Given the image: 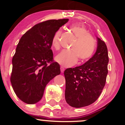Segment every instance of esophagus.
<instances>
[{
    "instance_id": "1",
    "label": "esophagus",
    "mask_w": 125,
    "mask_h": 125,
    "mask_svg": "<svg viewBox=\"0 0 125 125\" xmlns=\"http://www.w3.org/2000/svg\"><path fill=\"white\" fill-rule=\"evenodd\" d=\"M61 71L62 73H63V72L64 71V68L63 66L61 67Z\"/></svg>"
}]
</instances>
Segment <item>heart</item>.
<instances>
[{
  "mask_svg": "<svg viewBox=\"0 0 125 125\" xmlns=\"http://www.w3.org/2000/svg\"><path fill=\"white\" fill-rule=\"evenodd\" d=\"M70 30L73 33L76 40L70 48V51H63L56 56L58 63L64 67H71L76 63L79 59L81 62L86 61L94 55L96 44L92 35L89 34L86 29L79 25H72ZM62 34L61 30L55 32L52 39V46L56 50L61 48L60 37Z\"/></svg>",
  "mask_w": 125,
  "mask_h": 125,
  "instance_id": "b5f03b06",
  "label": "heart"
}]
</instances>
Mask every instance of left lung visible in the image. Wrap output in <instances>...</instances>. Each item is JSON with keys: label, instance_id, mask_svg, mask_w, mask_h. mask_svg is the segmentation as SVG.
Here are the masks:
<instances>
[{"label": "left lung", "instance_id": "left-lung-1", "mask_svg": "<svg viewBox=\"0 0 125 125\" xmlns=\"http://www.w3.org/2000/svg\"><path fill=\"white\" fill-rule=\"evenodd\" d=\"M108 62L106 45L97 38L94 55L82 65L68 68L64 72L67 104L79 108L90 105L98 99L105 85Z\"/></svg>", "mask_w": 125, "mask_h": 125}]
</instances>
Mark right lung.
Returning a JSON list of instances; mask_svg holds the SVG:
<instances>
[{
    "label": "right lung",
    "mask_w": 125,
    "mask_h": 125,
    "mask_svg": "<svg viewBox=\"0 0 125 125\" xmlns=\"http://www.w3.org/2000/svg\"><path fill=\"white\" fill-rule=\"evenodd\" d=\"M68 19L39 23L21 36L12 59L10 82L16 96L28 104L42 98L46 84L61 73L60 65L53 61L52 39Z\"/></svg>",
    "instance_id": "obj_1"
}]
</instances>
